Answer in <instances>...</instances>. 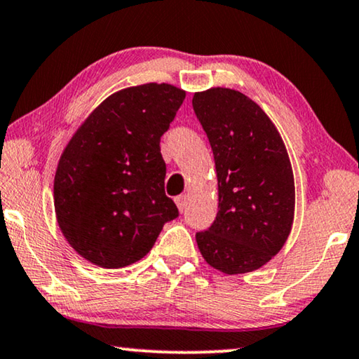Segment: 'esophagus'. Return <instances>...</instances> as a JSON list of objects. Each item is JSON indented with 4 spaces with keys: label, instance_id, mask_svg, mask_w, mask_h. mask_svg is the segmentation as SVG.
Returning <instances> with one entry per match:
<instances>
[{
    "label": "esophagus",
    "instance_id": "obj_1",
    "mask_svg": "<svg viewBox=\"0 0 359 359\" xmlns=\"http://www.w3.org/2000/svg\"><path fill=\"white\" fill-rule=\"evenodd\" d=\"M187 203H189V198H187V195H179L177 198H175V205H177L180 212L185 211Z\"/></svg>",
    "mask_w": 359,
    "mask_h": 359
}]
</instances>
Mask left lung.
Returning a JSON list of instances; mask_svg holds the SVG:
<instances>
[{
  "mask_svg": "<svg viewBox=\"0 0 359 359\" xmlns=\"http://www.w3.org/2000/svg\"><path fill=\"white\" fill-rule=\"evenodd\" d=\"M214 154L219 211L196 233L203 258L224 274L259 269L282 250L295 212V182L287 148L266 112L231 88L191 100Z\"/></svg>",
  "mask_w": 359,
  "mask_h": 359,
  "instance_id": "left-lung-1",
  "label": "left lung"
}]
</instances>
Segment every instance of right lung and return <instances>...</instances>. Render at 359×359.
I'll use <instances>...</instances> for the list:
<instances>
[{"mask_svg": "<svg viewBox=\"0 0 359 359\" xmlns=\"http://www.w3.org/2000/svg\"><path fill=\"white\" fill-rule=\"evenodd\" d=\"M185 92L145 83L108 96L74 133L55 175V211L69 245L90 263L119 269L153 248L179 216L165 196L161 137Z\"/></svg>", "mask_w": 359, "mask_h": 359, "instance_id": "right-lung-1", "label": "right lung"}]
</instances>
